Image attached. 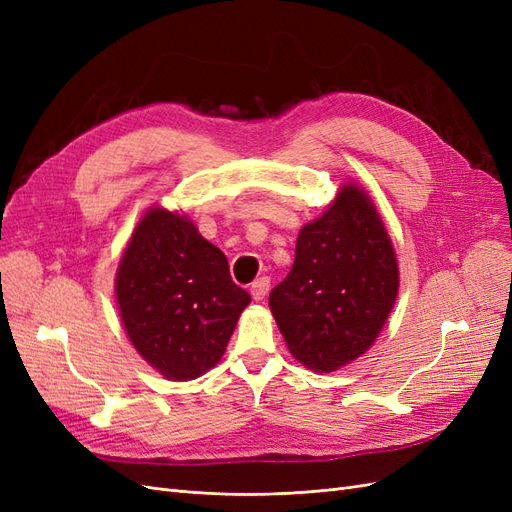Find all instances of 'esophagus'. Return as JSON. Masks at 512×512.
Wrapping results in <instances>:
<instances>
[{
  "label": "esophagus",
  "instance_id": "1",
  "mask_svg": "<svg viewBox=\"0 0 512 512\" xmlns=\"http://www.w3.org/2000/svg\"><path fill=\"white\" fill-rule=\"evenodd\" d=\"M269 286H271L269 277H260V280H256V282L250 286V292H252L254 301H262V299H265L267 292H269Z\"/></svg>",
  "mask_w": 512,
  "mask_h": 512
}]
</instances>
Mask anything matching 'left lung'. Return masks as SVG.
Wrapping results in <instances>:
<instances>
[{
  "label": "left lung",
  "mask_w": 512,
  "mask_h": 512,
  "mask_svg": "<svg viewBox=\"0 0 512 512\" xmlns=\"http://www.w3.org/2000/svg\"><path fill=\"white\" fill-rule=\"evenodd\" d=\"M397 288L395 252L376 207L344 185L327 213L301 228L294 265L269 307L294 359L333 371L374 344Z\"/></svg>",
  "instance_id": "8db88e82"
}]
</instances>
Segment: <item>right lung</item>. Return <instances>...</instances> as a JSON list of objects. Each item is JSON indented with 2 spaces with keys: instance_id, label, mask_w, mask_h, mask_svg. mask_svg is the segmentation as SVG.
I'll list each match as a JSON object with an SVG mask.
<instances>
[{
  "instance_id": "obj_1",
  "label": "right lung",
  "mask_w": 512,
  "mask_h": 512,
  "mask_svg": "<svg viewBox=\"0 0 512 512\" xmlns=\"http://www.w3.org/2000/svg\"><path fill=\"white\" fill-rule=\"evenodd\" d=\"M115 290L130 342L170 380H194L218 363L252 301L232 282L222 250L166 209L138 222Z\"/></svg>"
}]
</instances>
